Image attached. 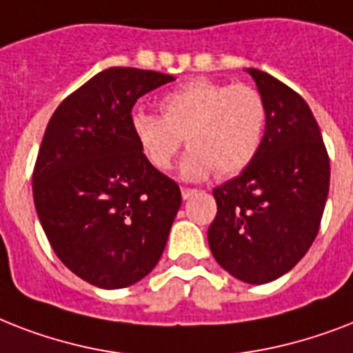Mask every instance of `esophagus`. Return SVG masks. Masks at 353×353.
<instances>
[{
  "mask_svg": "<svg viewBox=\"0 0 353 353\" xmlns=\"http://www.w3.org/2000/svg\"><path fill=\"white\" fill-rule=\"evenodd\" d=\"M196 194H198V190H196V188H188V187H183L181 188L183 199H190V198H192V196H196Z\"/></svg>",
  "mask_w": 353,
  "mask_h": 353,
  "instance_id": "obj_1",
  "label": "esophagus"
}]
</instances>
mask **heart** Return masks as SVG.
<instances>
[{
    "label": "heart",
    "instance_id": "obj_1",
    "mask_svg": "<svg viewBox=\"0 0 353 353\" xmlns=\"http://www.w3.org/2000/svg\"><path fill=\"white\" fill-rule=\"evenodd\" d=\"M160 115L135 112L132 132L139 148L157 170H168L181 148L185 179H205L212 172L227 177L251 165L262 148L268 104L256 88L209 79L190 80L168 91Z\"/></svg>",
    "mask_w": 353,
    "mask_h": 353
}]
</instances>
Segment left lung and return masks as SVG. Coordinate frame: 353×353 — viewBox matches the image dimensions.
Instances as JSON below:
<instances>
[{
	"label": "left lung",
	"mask_w": 353,
	"mask_h": 353,
	"mask_svg": "<svg viewBox=\"0 0 353 353\" xmlns=\"http://www.w3.org/2000/svg\"><path fill=\"white\" fill-rule=\"evenodd\" d=\"M268 104L260 152L240 176L212 190L209 227L216 262L247 284H268L301 262L319 232L330 157L312 110L296 91L249 68Z\"/></svg>",
	"instance_id": "8db88e82"
}]
</instances>
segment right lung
I'll return each instance as SVG.
<instances>
[{"label":"right lung","instance_id":"right-lung-1","mask_svg":"<svg viewBox=\"0 0 353 353\" xmlns=\"http://www.w3.org/2000/svg\"><path fill=\"white\" fill-rule=\"evenodd\" d=\"M172 80L146 69H104L57 108L41 139L36 212L63 265L97 288L144 279L181 207L177 183L146 159L132 132L139 97Z\"/></svg>","mask_w":353,"mask_h":353}]
</instances>
